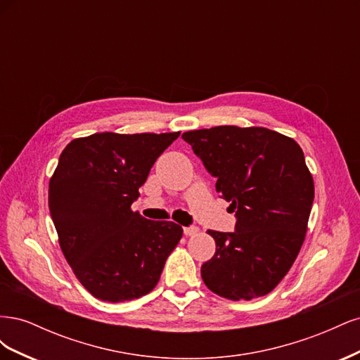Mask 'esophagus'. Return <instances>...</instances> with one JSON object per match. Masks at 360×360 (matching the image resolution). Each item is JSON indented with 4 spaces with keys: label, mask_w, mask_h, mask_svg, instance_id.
I'll list each match as a JSON object with an SVG mask.
<instances>
[{
    "label": "esophagus",
    "mask_w": 360,
    "mask_h": 360,
    "mask_svg": "<svg viewBox=\"0 0 360 360\" xmlns=\"http://www.w3.org/2000/svg\"><path fill=\"white\" fill-rule=\"evenodd\" d=\"M198 231H200L198 226H184V228H183L184 236H195Z\"/></svg>",
    "instance_id": "esophagus-1"
}]
</instances>
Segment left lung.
I'll list each match as a JSON object with an SVG mask.
<instances>
[{
	"label": "left lung",
	"mask_w": 360,
	"mask_h": 360,
	"mask_svg": "<svg viewBox=\"0 0 360 360\" xmlns=\"http://www.w3.org/2000/svg\"><path fill=\"white\" fill-rule=\"evenodd\" d=\"M181 138L237 217L234 233L207 231L216 252L201 266L204 284L230 300L266 296L288 274L308 230L314 180L300 146L257 126L189 130Z\"/></svg>",
	"instance_id": "8db88e82"
}]
</instances>
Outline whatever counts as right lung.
<instances>
[{"mask_svg": "<svg viewBox=\"0 0 360 360\" xmlns=\"http://www.w3.org/2000/svg\"><path fill=\"white\" fill-rule=\"evenodd\" d=\"M180 132L76 138L49 180V210L75 276L96 299L126 302L156 287L183 228L130 209L156 159Z\"/></svg>", "mask_w": 360, "mask_h": 360, "instance_id": "1", "label": "right lung"}]
</instances>
